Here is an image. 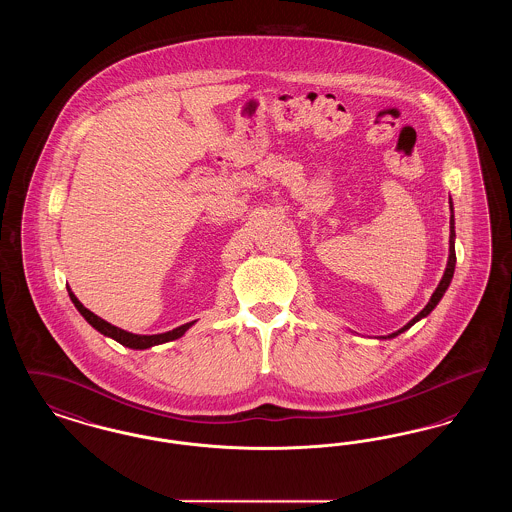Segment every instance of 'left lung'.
Returning a JSON list of instances; mask_svg holds the SVG:
<instances>
[{
	"instance_id": "obj_1",
	"label": "left lung",
	"mask_w": 512,
	"mask_h": 512,
	"mask_svg": "<svg viewBox=\"0 0 512 512\" xmlns=\"http://www.w3.org/2000/svg\"><path fill=\"white\" fill-rule=\"evenodd\" d=\"M449 207H451V219H449V257H447V267H445V272H443V276H441V280H439L436 292L432 293L430 301L426 303V307H424L416 317L411 318V320H409L403 328H399L397 332H391L388 336H380V340H391V338L403 334L405 330H409L418 320L428 317V315L438 307L441 297L447 292V288H449V284H451V280H453V274H455V263H457V255H455V215H453V201H449Z\"/></svg>"
}]
</instances>
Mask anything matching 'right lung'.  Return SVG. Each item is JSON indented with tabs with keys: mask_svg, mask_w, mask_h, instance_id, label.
<instances>
[{
	"mask_svg": "<svg viewBox=\"0 0 512 512\" xmlns=\"http://www.w3.org/2000/svg\"><path fill=\"white\" fill-rule=\"evenodd\" d=\"M67 290H69V297H71L74 307L78 309V313H80L82 317L86 318V322H88L92 328H96L99 334H103V336H107V338H111V340L119 341L121 345L130 347V349H149V347H153V345H161V343H167V341L178 340V338H182L195 324V320H192V322H186V324H182V326H178V328H174V330L163 332V334H153V336L132 334V332H126V330H122L119 326H113L111 322H107V320H103V318L98 317V315H94L90 309H86V307L78 301V297L74 295L71 288H67Z\"/></svg>",
	"mask_w": 512,
	"mask_h": 512,
	"instance_id": "add662e5",
	"label": "right lung"
}]
</instances>
